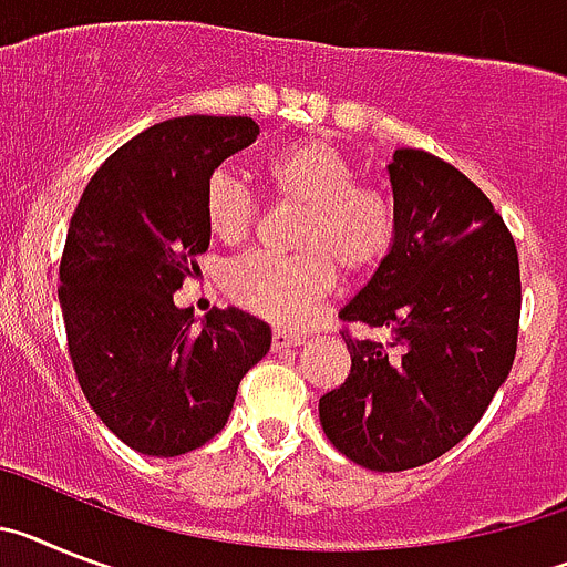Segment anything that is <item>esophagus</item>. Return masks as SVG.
Listing matches in <instances>:
<instances>
[{"mask_svg": "<svg viewBox=\"0 0 567 567\" xmlns=\"http://www.w3.org/2000/svg\"><path fill=\"white\" fill-rule=\"evenodd\" d=\"M302 342H305L302 333L282 331V328H277V331H274V351H288V348H297V344H302Z\"/></svg>", "mask_w": 567, "mask_h": 567, "instance_id": "esophagus-1", "label": "esophagus"}]
</instances>
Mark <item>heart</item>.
Instances as JSON below:
<instances>
[{
    "label": "heart",
    "mask_w": 567,
    "mask_h": 567,
    "mask_svg": "<svg viewBox=\"0 0 567 567\" xmlns=\"http://www.w3.org/2000/svg\"><path fill=\"white\" fill-rule=\"evenodd\" d=\"M274 199L302 208L299 254H250L225 265L223 288L239 308L279 324H297L344 277H362L391 254L400 216L388 190L357 182L351 159L322 140H302L265 156ZM202 214L223 243H243L259 219V199L239 176L214 171L202 190Z\"/></svg>",
    "instance_id": "1"
}]
</instances>
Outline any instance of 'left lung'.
Listing matches in <instances>:
<instances>
[{
	"instance_id": "obj_1",
	"label": "left lung",
	"mask_w": 567,
	"mask_h": 567,
	"mask_svg": "<svg viewBox=\"0 0 567 567\" xmlns=\"http://www.w3.org/2000/svg\"><path fill=\"white\" fill-rule=\"evenodd\" d=\"M400 234L339 311L351 373L319 400L328 440L357 465L408 471L462 442L508 379L519 337V256L474 182L427 151L388 165ZM391 327V346L348 323Z\"/></svg>"
}]
</instances>
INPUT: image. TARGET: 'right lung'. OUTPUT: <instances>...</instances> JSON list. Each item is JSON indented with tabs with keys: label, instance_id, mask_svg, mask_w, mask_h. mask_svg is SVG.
Wrapping results in <instances>:
<instances>
[{
	"label": "right lung",
	"instance_id": "1",
	"mask_svg": "<svg viewBox=\"0 0 567 567\" xmlns=\"http://www.w3.org/2000/svg\"><path fill=\"white\" fill-rule=\"evenodd\" d=\"M256 136L248 116L159 122L102 162L71 216L59 299L73 371L96 416L140 454L214 440L270 348V328L250 313H210L194 331L174 305L210 243L205 182Z\"/></svg>",
	"mask_w": 567,
	"mask_h": 567
}]
</instances>
